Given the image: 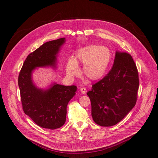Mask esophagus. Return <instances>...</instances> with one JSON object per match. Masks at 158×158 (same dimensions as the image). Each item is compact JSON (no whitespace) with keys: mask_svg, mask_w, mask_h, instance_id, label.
I'll return each mask as SVG.
<instances>
[{"mask_svg":"<svg viewBox=\"0 0 158 158\" xmlns=\"http://www.w3.org/2000/svg\"><path fill=\"white\" fill-rule=\"evenodd\" d=\"M80 91H81V92L82 94H85V93H86L87 89H86V88L84 87H81L80 88Z\"/></svg>","mask_w":158,"mask_h":158,"instance_id":"obj_1","label":"esophagus"}]
</instances>
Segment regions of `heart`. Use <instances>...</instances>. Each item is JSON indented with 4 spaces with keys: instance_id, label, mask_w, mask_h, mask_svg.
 <instances>
[{
    "instance_id": "1",
    "label": "heart",
    "mask_w": 158,
    "mask_h": 158,
    "mask_svg": "<svg viewBox=\"0 0 158 158\" xmlns=\"http://www.w3.org/2000/svg\"><path fill=\"white\" fill-rule=\"evenodd\" d=\"M112 60V53L105 46L97 45L81 48L76 51L73 59L67 62L66 71L71 76L78 75L79 68L78 64H83L84 75L90 80L97 81L106 74Z\"/></svg>"
}]
</instances>
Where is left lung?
<instances>
[{
	"label": "left lung",
	"mask_w": 158,
	"mask_h": 158,
	"mask_svg": "<svg viewBox=\"0 0 158 158\" xmlns=\"http://www.w3.org/2000/svg\"><path fill=\"white\" fill-rule=\"evenodd\" d=\"M138 88V71L132 56L116 51L111 69L87 93L94 123L101 127L118 123L136 105Z\"/></svg>",
	"instance_id": "left-lung-1"
}]
</instances>
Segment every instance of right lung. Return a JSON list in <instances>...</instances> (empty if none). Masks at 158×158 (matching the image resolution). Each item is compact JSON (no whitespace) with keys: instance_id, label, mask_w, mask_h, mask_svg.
Returning <instances> with one entry per match:
<instances>
[{"instance_id":"right-lung-1","label":"right lung","mask_w":158,"mask_h":158,"mask_svg":"<svg viewBox=\"0 0 158 158\" xmlns=\"http://www.w3.org/2000/svg\"><path fill=\"white\" fill-rule=\"evenodd\" d=\"M64 42L65 38L52 40L30 53L19 75L22 109L35 124L44 128L57 129L65 124L67 104L77 87L54 84L43 91L33 84L31 72L37 67L55 66L56 54Z\"/></svg>"}]
</instances>
